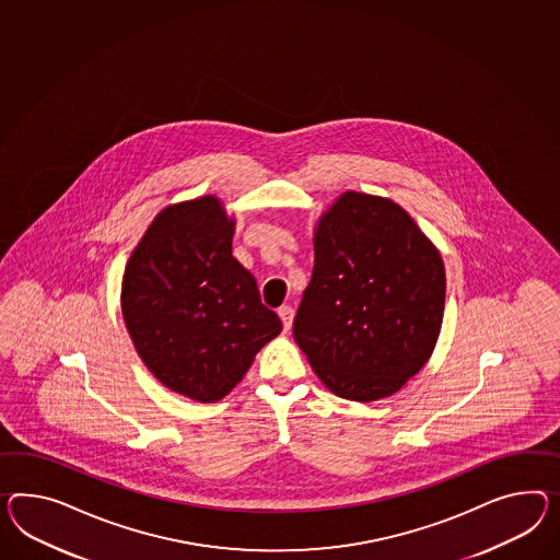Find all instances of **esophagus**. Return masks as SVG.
Here are the masks:
<instances>
[{
    "instance_id": "esophagus-1",
    "label": "esophagus",
    "mask_w": 560,
    "mask_h": 560,
    "mask_svg": "<svg viewBox=\"0 0 560 560\" xmlns=\"http://www.w3.org/2000/svg\"><path fill=\"white\" fill-rule=\"evenodd\" d=\"M278 315L282 318L284 330H290V327H292V318H294V311H292L290 306H282V308L278 311Z\"/></svg>"
}]
</instances>
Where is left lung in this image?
<instances>
[{"label": "left lung", "mask_w": 560, "mask_h": 560, "mask_svg": "<svg viewBox=\"0 0 560 560\" xmlns=\"http://www.w3.org/2000/svg\"><path fill=\"white\" fill-rule=\"evenodd\" d=\"M439 249L400 205L347 190L315 228L294 339L345 400L392 396L424 368L445 313Z\"/></svg>", "instance_id": "left-lung-1"}]
</instances>
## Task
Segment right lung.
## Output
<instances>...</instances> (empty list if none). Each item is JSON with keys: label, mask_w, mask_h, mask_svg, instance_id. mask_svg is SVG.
Masks as SVG:
<instances>
[{"label": "right lung", "mask_w": 560, "mask_h": 560, "mask_svg": "<svg viewBox=\"0 0 560 560\" xmlns=\"http://www.w3.org/2000/svg\"><path fill=\"white\" fill-rule=\"evenodd\" d=\"M235 219L207 195L162 209L129 256L121 313L145 368L190 400L217 401L282 330L231 254Z\"/></svg>", "instance_id": "1"}]
</instances>
